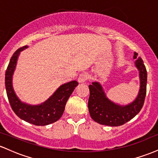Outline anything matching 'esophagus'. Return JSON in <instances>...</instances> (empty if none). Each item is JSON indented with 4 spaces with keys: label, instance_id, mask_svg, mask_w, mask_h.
Masks as SVG:
<instances>
[{
    "label": "esophagus",
    "instance_id": "obj_1",
    "mask_svg": "<svg viewBox=\"0 0 158 158\" xmlns=\"http://www.w3.org/2000/svg\"><path fill=\"white\" fill-rule=\"evenodd\" d=\"M87 79H88V76L85 73H81L79 76V77H78V81H79V83H84L85 82V81H86Z\"/></svg>",
    "mask_w": 158,
    "mask_h": 158
}]
</instances>
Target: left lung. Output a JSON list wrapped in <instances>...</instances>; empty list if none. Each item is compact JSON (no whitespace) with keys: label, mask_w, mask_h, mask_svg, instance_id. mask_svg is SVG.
<instances>
[{"label":"left lung","mask_w":158,"mask_h":158,"mask_svg":"<svg viewBox=\"0 0 158 158\" xmlns=\"http://www.w3.org/2000/svg\"><path fill=\"white\" fill-rule=\"evenodd\" d=\"M135 52L134 59H137L135 66L139 70L140 88L134 102L126 106L116 104L107 98L102 85L97 81L89 85L90 96L88 110L91 118L101 125L108 126H119L133 119L140 111L144 104L146 94L147 71L141 58Z\"/></svg>","instance_id":"obj_1"}]
</instances>
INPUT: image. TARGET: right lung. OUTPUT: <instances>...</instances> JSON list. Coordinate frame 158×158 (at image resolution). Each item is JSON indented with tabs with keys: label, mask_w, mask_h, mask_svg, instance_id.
Returning a JSON list of instances; mask_svg holds the SVG:
<instances>
[{
	"label": "right lung",
	"mask_w": 158,
	"mask_h": 158,
	"mask_svg": "<svg viewBox=\"0 0 158 158\" xmlns=\"http://www.w3.org/2000/svg\"><path fill=\"white\" fill-rule=\"evenodd\" d=\"M27 48L23 46L18 49L11 57L5 74L7 97L11 108L19 118L35 126H47L61 118L67 101L79 83L77 81H71L61 85L48 100L41 105L31 106L21 102L14 91L12 80L20 52Z\"/></svg>",
	"instance_id": "right-lung-1"
}]
</instances>
